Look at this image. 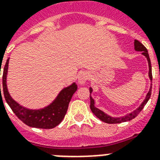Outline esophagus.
<instances>
[{"mask_svg":"<svg viewBox=\"0 0 160 160\" xmlns=\"http://www.w3.org/2000/svg\"><path fill=\"white\" fill-rule=\"evenodd\" d=\"M89 74L87 72H82L80 73V75H79V83L83 85V84H85L88 80H89Z\"/></svg>","mask_w":160,"mask_h":160,"instance_id":"esophagus-1","label":"esophagus"}]
</instances>
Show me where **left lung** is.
Wrapping results in <instances>:
<instances>
[{"label": "left lung", "instance_id": "left-lung-1", "mask_svg": "<svg viewBox=\"0 0 160 160\" xmlns=\"http://www.w3.org/2000/svg\"><path fill=\"white\" fill-rule=\"evenodd\" d=\"M134 49H135V51H141L142 54L147 58V60H148V63H149V76L150 78V80H152V68H151V62H150V59H149V54H148V51H147V49L145 48V46L143 45L142 43H140L139 41H137L135 40L134 41ZM151 89L152 86L150 87V90L148 92L146 95V98H145V100H144V102L142 103L140 106L137 109H135L134 112H131L130 114H128L127 115L124 117H119V118H114V117H110L109 115H107L106 114H105L104 112L100 110L97 108H95V101L92 99V97L90 95V109H91V111L94 114H95V116L99 118L100 120H102L103 122H105L107 124H119V123H122V122H125V121H129V120H131L134 118L139 114V113L141 111L143 108L144 107V105H146L147 102H148V100H149V98H150V95H151ZM92 92V89L90 88V93Z\"/></svg>", "mask_w": 160, "mask_h": 160}]
</instances>
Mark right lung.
<instances>
[{"label": "right lung", "instance_id": "obj_1", "mask_svg": "<svg viewBox=\"0 0 160 160\" xmlns=\"http://www.w3.org/2000/svg\"><path fill=\"white\" fill-rule=\"evenodd\" d=\"M9 59L6 60V65L3 68V75H2V91L4 93L5 100L11 107L14 114L18 117L24 124L34 128L39 129H53L57 126L64 119L70 101L72 98V95L77 90V85L75 83L65 88L60 91L57 98L55 99L51 105L46 107L45 109L32 110L21 106L17 103L11 99L6 88V74L8 69ZM1 98V85H0Z\"/></svg>", "mask_w": 160, "mask_h": 160}]
</instances>
